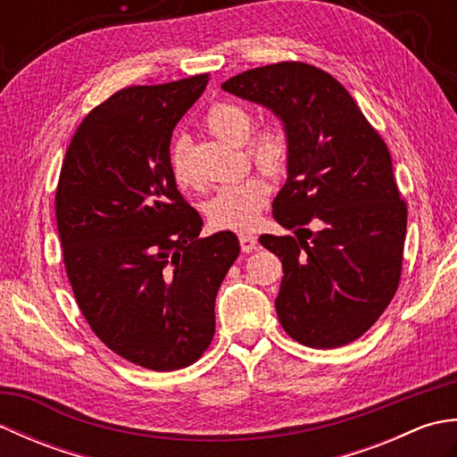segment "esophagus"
<instances>
[{
  "label": "esophagus",
  "instance_id": "obj_1",
  "mask_svg": "<svg viewBox=\"0 0 457 457\" xmlns=\"http://www.w3.org/2000/svg\"><path fill=\"white\" fill-rule=\"evenodd\" d=\"M239 245L244 253H249V251H255L259 247V239L255 236H247V234H241L239 236Z\"/></svg>",
  "mask_w": 457,
  "mask_h": 457
}]
</instances>
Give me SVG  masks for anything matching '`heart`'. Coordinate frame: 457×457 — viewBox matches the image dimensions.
Segmentation results:
<instances>
[{"label": "heart", "mask_w": 457, "mask_h": 457, "mask_svg": "<svg viewBox=\"0 0 457 457\" xmlns=\"http://www.w3.org/2000/svg\"><path fill=\"white\" fill-rule=\"evenodd\" d=\"M206 128L216 137L234 145H244L247 141V157L269 177H280L288 169L290 157H293V139L285 123H263L249 138L248 135L253 131V113L244 104L220 100L206 113ZM170 170L179 187H198V179L190 164V143L184 137L172 145ZM269 194L270 184L259 172L249 174L239 182L226 184L206 204L208 221L216 229L245 231L255 228Z\"/></svg>", "instance_id": "b5f03b06"}]
</instances>
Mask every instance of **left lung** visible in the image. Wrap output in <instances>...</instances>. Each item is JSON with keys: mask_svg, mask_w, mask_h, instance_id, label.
Returning a JSON list of instances; mask_svg holds the SVG:
<instances>
[{"mask_svg": "<svg viewBox=\"0 0 457 457\" xmlns=\"http://www.w3.org/2000/svg\"><path fill=\"white\" fill-rule=\"evenodd\" d=\"M273 110L293 139L273 218L295 236H261L283 261L275 300L298 344L334 349L361 337L399 288L406 204L381 135L332 74L285 61L221 84Z\"/></svg>", "mask_w": 457, "mask_h": 457, "instance_id": "obj_1", "label": "left lung"}]
</instances>
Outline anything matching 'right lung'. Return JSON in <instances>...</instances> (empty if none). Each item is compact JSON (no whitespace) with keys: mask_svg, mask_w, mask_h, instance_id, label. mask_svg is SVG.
Masks as SVG:
<instances>
[{"mask_svg":"<svg viewBox=\"0 0 457 457\" xmlns=\"http://www.w3.org/2000/svg\"><path fill=\"white\" fill-rule=\"evenodd\" d=\"M210 74L129 86L86 115L64 154L54 212L72 293L113 353L153 371L196 363L216 295L239 255L231 231L198 237L200 213L170 170V137Z\"/></svg>","mask_w":457,"mask_h":457,"instance_id":"right-lung-1","label":"right lung"}]
</instances>
